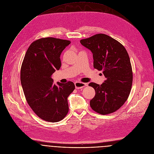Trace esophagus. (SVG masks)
<instances>
[{"label": "esophagus", "instance_id": "34e87169", "mask_svg": "<svg viewBox=\"0 0 154 154\" xmlns=\"http://www.w3.org/2000/svg\"><path fill=\"white\" fill-rule=\"evenodd\" d=\"M75 88L76 89H79V88H83V87L87 86V84L81 82H76L75 83Z\"/></svg>", "mask_w": 154, "mask_h": 154}]
</instances>
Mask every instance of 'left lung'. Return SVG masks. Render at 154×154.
Here are the masks:
<instances>
[{
    "instance_id": "obj_1",
    "label": "left lung",
    "mask_w": 154,
    "mask_h": 154,
    "mask_svg": "<svg viewBox=\"0 0 154 154\" xmlns=\"http://www.w3.org/2000/svg\"><path fill=\"white\" fill-rule=\"evenodd\" d=\"M81 44L93 53L94 67L103 71L106 79L101 85L90 82L95 90L91 108L101 115L118 110L127 101L133 81V72L127 50L120 42L105 34L81 39Z\"/></svg>"
}]
</instances>
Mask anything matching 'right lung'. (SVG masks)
<instances>
[{"instance_id":"obj_1","label":"right lung","mask_w":154,"mask_h":154,"mask_svg":"<svg viewBox=\"0 0 154 154\" xmlns=\"http://www.w3.org/2000/svg\"><path fill=\"white\" fill-rule=\"evenodd\" d=\"M68 40L42 38L28 47L20 69V81L29 106L42 119L58 122L69 112L67 98L75 88L72 81L58 86L51 75L61 66V53L70 44Z\"/></svg>"}]
</instances>
